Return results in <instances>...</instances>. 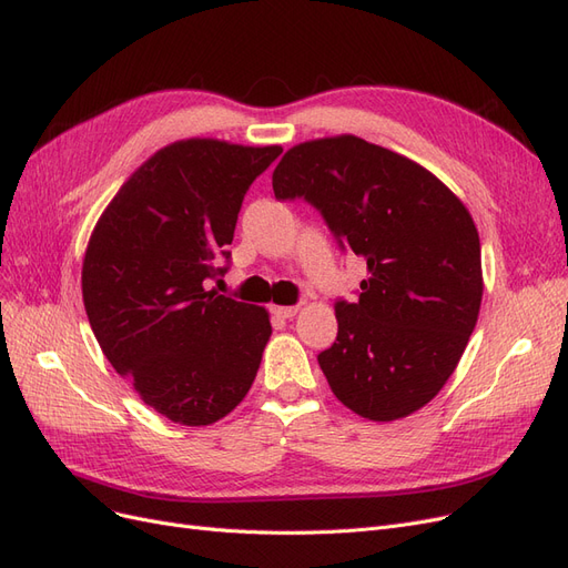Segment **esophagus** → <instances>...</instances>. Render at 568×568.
I'll use <instances>...</instances> for the list:
<instances>
[{
    "instance_id": "obj_1",
    "label": "esophagus",
    "mask_w": 568,
    "mask_h": 568,
    "mask_svg": "<svg viewBox=\"0 0 568 568\" xmlns=\"http://www.w3.org/2000/svg\"><path fill=\"white\" fill-rule=\"evenodd\" d=\"M272 313L282 317V320H291L298 313V305H282V307H272Z\"/></svg>"
}]
</instances>
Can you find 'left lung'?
<instances>
[{"instance_id":"obj_1","label":"left lung","mask_w":568,"mask_h":568,"mask_svg":"<svg viewBox=\"0 0 568 568\" xmlns=\"http://www.w3.org/2000/svg\"><path fill=\"white\" fill-rule=\"evenodd\" d=\"M274 196L303 199L341 251L367 261L357 298L317 355L336 398L372 422L424 407L450 379L478 320L484 280L469 211L428 170L343 134L286 151Z\"/></svg>"}]
</instances>
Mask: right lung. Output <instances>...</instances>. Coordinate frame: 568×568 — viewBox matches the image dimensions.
Returning <instances> with one entry per match:
<instances>
[{"label": "right lung", "instance_id": "add662e5", "mask_svg": "<svg viewBox=\"0 0 568 568\" xmlns=\"http://www.w3.org/2000/svg\"><path fill=\"white\" fill-rule=\"evenodd\" d=\"M282 146L186 140L161 149L97 222L82 298L113 369L175 424L244 400L272 334L267 313L209 291L230 270L244 196Z\"/></svg>", "mask_w": 568, "mask_h": 568}]
</instances>
